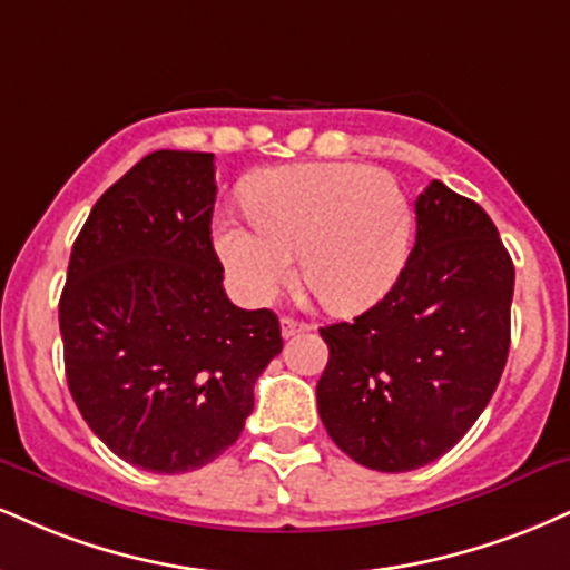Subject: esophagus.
<instances>
[{
	"label": "esophagus",
	"instance_id": "esophagus-1",
	"mask_svg": "<svg viewBox=\"0 0 570 570\" xmlns=\"http://www.w3.org/2000/svg\"><path fill=\"white\" fill-rule=\"evenodd\" d=\"M299 332H311V324H305V321H294L289 315L281 318V334H284V337H294V334Z\"/></svg>",
	"mask_w": 570,
	"mask_h": 570
}]
</instances>
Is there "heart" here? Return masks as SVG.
Wrapping results in <instances>:
<instances>
[{"instance_id":"b5f03b06","label":"heart","mask_w":570,"mask_h":570,"mask_svg":"<svg viewBox=\"0 0 570 570\" xmlns=\"http://www.w3.org/2000/svg\"><path fill=\"white\" fill-rule=\"evenodd\" d=\"M252 223L223 217L217 252L252 303L265 305L294 273L340 313L380 303L401 278L414 209L393 175L366 164H292L246 185Z\"/></svg>"}]
</instances>
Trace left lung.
Here are the masks:
<instances>
[{"mask_svg":"<svg viewBox=\"0 0 570 570\" xmlns=\"http://www.w3.org/2000/svg\"><path fill=\"white\" fill-rule=\"evenodd\" d=\"M416 244L397 284L351 324L321 328L318 414L353 462H435L489 406L510 353L515 267L497 225L441 180L414 204Z\"/></svg>","mask_w":570,"mask_h":570,"instance_id":"left-lung-1","label":"left lung"}]
</instances>
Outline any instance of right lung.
Returning a JSON list of instances; mask_svg holds the SVG:
<instances>
[{
    "instance_id": "add662e5",
    "label": "right lung",
    "mask_w": 570,
    "mask_h": 570,
    "mask_svg": "<svg viewBox=\"0 0 570 570\" xmlns=\"http://www.w3.org/2000/svg\"><path fill=\"white\" fill-rule=\"evenodd\" d=\"M215 198V154L142 156L89 212L60 294L73 403L116 456L161 475L238 441L284 347L276 313L242 311L223 289Z\"/></svg>"
}]
</instances>
